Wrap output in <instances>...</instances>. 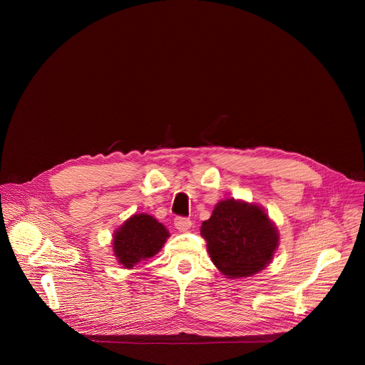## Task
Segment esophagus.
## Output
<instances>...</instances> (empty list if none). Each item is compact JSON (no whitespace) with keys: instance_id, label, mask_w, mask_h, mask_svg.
Returning a JSON list of instances; mask_svg holds the SVG:
<instances>
[{"instance_id":"esophagus-1","label":"esophagus","mask_w":365,"mask_h":365,"mask_svg":"<svg viewBox=\"0 0 365 365\" xmlns=\"http://www.w3.org/2000/svg\"><path fill=\"white\" fill-rule=\"evenodd\" d=\"M175 227L179 230V231H187L190 227H192V221L189 218H185V217H178L175 220Z\"/></svg>"}]
</instances>
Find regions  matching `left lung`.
Masks as SVG:
<instances>
[{
    "label": "left lung",
    "mask_w": 365,
    "mask_h": 365,
    "mask_svg": "<svg viewBox=\"0 0 365 365\" xmlns=\"http://www.w3.org/2000/svg\"><path fill=\"white\" fill-rule=\"evenodd\" d=\"M200 235L212 263L230 279L263 270L279 244V232L262 207L234 199L215 206L212 217L203 221Z\"/></svg>",
    "instance_id": "left-lung-1"
}]
</instances>
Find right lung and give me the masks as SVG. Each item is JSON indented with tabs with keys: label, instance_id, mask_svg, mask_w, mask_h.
Wrapping results in <instances>:
<instances>
[{
	"label": "right lung",
	"instance_id": "right-lung-1",
	"mask_svg": "<svg viewBox=\"0 0 365 365\" xmlns=\"http://www.w3.org/2000/svg\"><path fill=\"white\" fill-rule=\"evenodd\" d=\"M168 238V230L158 220L138 214L115 231L114 251L118 262L131 269L138 262L158 254Z\"/></svg>",
	"mask_w": 365,
	"mask_h": 365
}]
</instances>
